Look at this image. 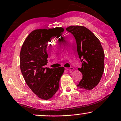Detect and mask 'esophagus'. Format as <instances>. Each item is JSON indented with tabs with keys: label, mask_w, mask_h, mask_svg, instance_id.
<instances>
[{
	"label": "esophagus",
	"mask_w": 121,
	"mask_h": 121,
	"mask_svg": "<svg viewBox=\"0 0 121 121\" xmlns=\"http://www.w3.org/2000/svg\"><path fill=\"white\" fill-rule=\"evenodd\" d=\"M66 70H68V71H73L74 69V68L73 67H70L69 68H66Z\"/></svg>",
	"instance_id": "1"
}]
</instances>
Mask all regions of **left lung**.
Returning a JSON list of instances; mask_svg holds the SVG:
<instances>
[{"instance_id":"8db88e82","label":"left lung","mask_w":121,"mask_h":121,"mask_svg":"<svg viewBox=\"0 0 121 121\" xmlns=\"http://www.w3.org/2000/svg\"><path fill=\"white\" fill-rule=\"evenodd\" d=\"M75 38L77 51L82 62L78 70L83 78L77 85L84 90H91L99 84L104 71L105 54L99 39L86 27L71 26L66 28Z\"/></svg>"}]
</instances>
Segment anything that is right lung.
<instances>
[{
	"label": "right lung",
	"instance_id": "right-lung-1",
	"mask_svg": "<svg viewBox=\"0 0 121 121\" xmlns=\"http://www.w3.org/2000/svg\"><path fill=\"white\" fill-rule=\"evenodd\" d=\"M64 30L62 27L35 30L29 34L21 47L20 64L22 74L27 86L42 99L52 98L59 89L65 69L46 67L48 57L47 48L50 39L62 37Z\"/></svg>",
	"mask_w": 121,
	"mask_h": 121
}]
</instances>
